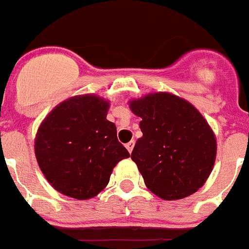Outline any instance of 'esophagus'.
<instances>
[{"mask_svg": "<svg viewBox=\"0 0 249 249\" xmlns=\"http://www.w3.org/2000/svg\"><path fill=\"white\" fill-rule=\"evenodd\" d=\"M133 147H135V141H129L128 143L126 144V148L128 149L129 153H131V152H132V149H133Z\"/></svg>", "mask_w": 249, "mask_h": 249, "instance_id": "obj_1", "label": "esophagus"}]
</instances>
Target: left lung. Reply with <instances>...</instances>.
Masks as SVG:
<instances>
[{"instance_id":"obj_1","label":"left lung","mask_w":249,"mask_h":249,"mask_svg":"<svg viewBox=\"0 0 249 249\" xmlns=\"http://www.w3.org/2000/svg\"><path fill=\"white\" fill-rule=\"evenodd\" d=\"M142 118L131 158L151 192L167 201L198 191L210 177L217 143L213 131L195 106L167 92L129 102Z\"/></svg>"}]
</instances>
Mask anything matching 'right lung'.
Here are the masks:
<instances>
[{
	"instance_id": "1",
	"label": "right lung",
	"mask_w": 249,
	"mask_h": 249,
	"mask_svg": "<svg viewBox=\"0 0 249 249\" xmlns=\"http://www.w3.org/2000/svg\"><path fill=\"white\" fill-rule=\"evenodd\" d=\"M109 103L94 94L68 98L41 123L35 153L54 190L76 199L97 196L109 182L112 169L129 153L107 120Z\"/></svg>"
}]
</instances>
